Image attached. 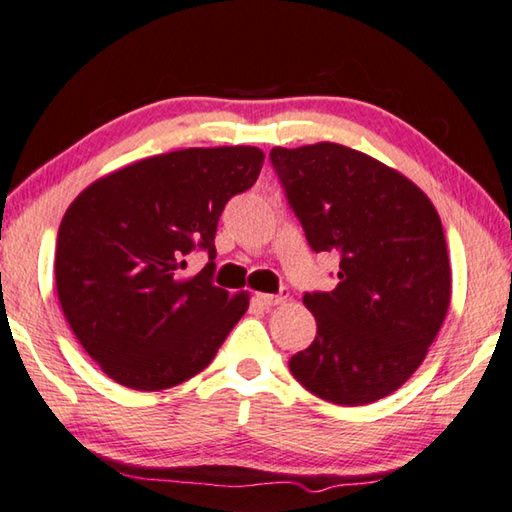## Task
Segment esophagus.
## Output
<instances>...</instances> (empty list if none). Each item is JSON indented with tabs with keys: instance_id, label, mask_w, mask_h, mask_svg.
Wrapping results in <instances>:
<instances>
[{
	"instance_id": "obj_1",
	"label": "esophagus",
	"mask_w": 512,
	"mask_h": 512,
	"mask_svg": "<svg viewBox=\"0 0 512 512\" xmlns=\"http://www.w3.org/2000/svg\"><path fill=\"white\" fill-rule=\"evenodd\" d=\"M288 299V292H279V294H256V301L261 303L265 308H272V306H281Z\"/></svg>"
}]
</instances>
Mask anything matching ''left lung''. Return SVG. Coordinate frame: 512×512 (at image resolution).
Listing matches in <instances>:
<instances>
[{"instance_id": "8db88e82", "label": "left lung", "mask_w": 512, "mask_h": 512, "mask_svg": "<svg viewBox=\"0 0 512 512\" xmlns=\"http://www.w3.org/2000/svg\"><path fill=\"white\" fill-rule=\"evenodd\" d=\"M308 245L339 256L337 288L306 292L317 337L290 371L321 400L389 396L423 364L452 297L443 224L420 188L360 150L321 141L270 152Z\"/></svg>"}]
</instances>
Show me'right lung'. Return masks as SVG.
Returning <instances> with one entry per match:
<instances>
[{"instance_id": "right-lung-1", "label": "right lung", "mask_w": 512, "mask_h": 512, "mask_svg": "<svg viewBox=\"0 0 512 512\" xmlns=\"http://www.w3.org/2000/svg\"><path fill=\"white\" fill-rule=\"evenodd\" d=\"M254 146L186 148L96 179L65 213L56 242L62 312L107 378L161 391L211 364L249 308L215 288V265L182 276L186 256L215 258V229L233 195L256 184Z\"/></svg>"}]
</instances>
